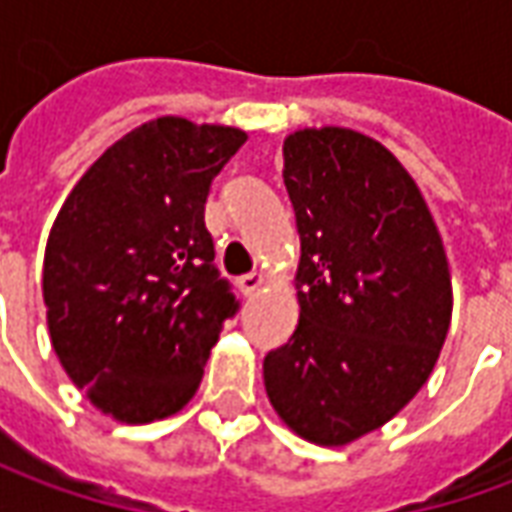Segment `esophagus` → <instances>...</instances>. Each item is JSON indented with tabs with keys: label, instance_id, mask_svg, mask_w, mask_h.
Listing matches in <instances>:
<instances>
[{
	"label": "esophagus",
	"instance_id": "34e87169",
	"mask_svg": "<svg viewBox=\"0 0 512 512\" xmlns=\"http://www.w3.org/2000/svg\"><path fill=\"white\" fill-rule=\"evenodd\" d=\"M266 285V274L263 271H252V274H244V277L238 279V288L244 290L246 296H252L255 290H260Z\"/></svg>",
	"mask_w": 512,
	"mask_h": 512
}]
</instances>
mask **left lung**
Instances as JSON below:
<instances>
[{"instance_id": "obj_1", "label": "left lung", "mask_w": 512, "mask_h": 512, "mask_svg": "<svg viewBox=\"0 0 512 512\" xmlns=\"http://www.w3.org/2000/svg\"><path fill=\"white\" fill-rule=\"evenodd\" d=\"M282 156L301 312L263 362L266 395L296 436L345 447L433 373L452 318L450 263L419 186L373 136L299 128Z\"/></svg>"}]
</instances>
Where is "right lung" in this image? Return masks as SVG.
I'll list each match as a JSON object with an SVG mask.
<instances>
[{"label": "right lung", "mask_w": 512, "mask_h": 512, "mask_svg": "<svg viewBox=\"0 0 512 512\" xmlns=\"http://www.w3.org/2000/svg\"><path fill=\"white\" fill-rule=\"evenodd\" d=\"M246 131L164 115L128 131L73 186L46 244L54 354L101 414L145 425L200 389L238 310L205 230L211 180Z\"/></svg>", "instance_id": "obj_1"}]
</instances>
